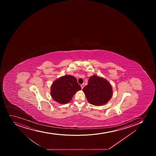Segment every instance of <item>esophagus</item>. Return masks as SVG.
I'll return each mask as SVG.
<instances>
[{"label":"esophagus","instance_id":"esophagus-1","mask_svg":"<svg viewBox=\"0 0 156 156\" xmlns=\"http://www.w3.org/2000/svg\"><path fill=\"white\" fill-rule=\"evenodd\" d=\"M84 87V84H82L81 85V88H82V89Z\"/></svg>","mask_w":156,"mask_h":156}]
</instances>
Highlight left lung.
Listing matches in <instances>:
<instances>
[{
	"label": "left lung",
	"instance_id": "left-lung-1",
	"mask_svg": "<svg viewBox=\"0 0 156 156\" xmlns=\"http://www.w3.org/2000/svg\"><path fill=\"white\" fill-rule=\"evenodd\" d=\"M90 104L101 106L106 104L112 96V88L108 81L97 75L88 79V84L83 89Z\"/></svg>",
	"mask_w": 156,
	"mask_h": 156
}]
</instances>
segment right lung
<instances>
[{"instance_id": "right-lung-1", "label": "right lung", "mask_w": 156, "mask_h": 156, "mask_svg": "<svg viewBox=\"0 0 156 156\" xmlns=\"http://www.w3.org/2000/svg\"><path fill=\"white\" fill-rule=\"evenodd\" d=\"M81 90L75 77L66 75L56 80L51 87V96L56 102L62 104L71 101L76 92Z\"/></svg>"}]
</instances>
